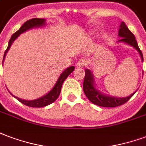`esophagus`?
<instances>
[{"label": "esophagus", "instance_id": "obj_1", "mask_svg": "<svg viewBox=\"0 0 146 146\" xmlns=\"http://www.w3.org/2000/svg\"><path fill=\"white\" fill-rule=\"evenodd\" d=\"M87 64V62L84 59H80L77 63H76V67L77 68H83Z\"/></svg>", "mask_w": 146, "mask_h": 146}]
</instances>
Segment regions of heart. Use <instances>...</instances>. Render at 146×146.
I'll return each mask as SVG.
<instances>
[{"mask_svg":"<svg viewBox=\"0 0 146 146\" xmlns=\"http://www.w3.org/2000/svg\"><path fill=\"white\" fill-rule=\"evenodd\" d=\"M91 34H94V32H91Z\"/></svg>","mask_w":146,"mask_h":146,"instance_id":"1","label":"heart"}]
</instances>
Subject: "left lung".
<instances>
[{
	"label": "left lung",
	"instance_id": "8db88e82",
	"mask_svg": "<svg viewBox=\"0 0 146 146\" xmlns=\"http://www.w3.org/2000/svg\"><path fill=\"white\" fill-rule=\"evenodd\" d=\"M118 36L121 38L117 41V42L125 43L135 48L140 55L141 59L143 62V56H142V51L139 49V45L137 43L135 35L131 32L130 30L128 29V27L126 26L125 22L123 21L121 23L119 29H118ZM83 88H84V94H86L87 98L93 104L98 106L104 107V108H114V107L122 105L126 103L137 91L135 90L131 94L125 98H117V97H114L111 95L105 94L104 93L100 92L96 87L94 74L92 71L89 69L85 70V77H84Z\"/></svg>",
	"mask_w": 146,
	"mask_h": 146
}]
</instances>
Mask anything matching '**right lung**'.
<instances>
[{
    "instance_id": "add662e5",
    "label": "right lung",
    "mask_w": 146,
    "mask_h": 146,
    "mask_svg": "<svg viewBox=\"0 0 146 146\" xmlns=\"http://www.w3.org/2000/svg\"><path fill=\"white\" fill-rule=\"evenodd\" d=\"M45 25H46V19H44V18H32V19H30L29 21H27L26 22H25L21 25V28L18 29V31H17L15 34H13L12 36L11 37V39L9 40V42H8V46H7L6 51L4 52L3 62H4V59H5V56H6V54L7 53L9 48H11L12 43L14 42V41L20 35L24 33V32H27L28 30H30V29H38V28L45 26ZM74 69H75V67L73 66H69L66 70H63L62 73L60 74V76H59V77L57 80L56 84L52 88L51 90L47 93L46 94H45L44 96L39 98H37V99H35V100H23L21 98H19L15 96V95H13L11 93H10V94L12 95L14 98H16L18 101H20L21 103H22L25 105H26V106L32 107V108H42V107H46L47 105H49L52 103H53L54 101L58 98L59 94H60V91H61V87H62L63 82L69 76L70 73L74 70Z\"/></svg>"
}]
</instances>
